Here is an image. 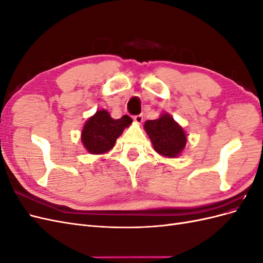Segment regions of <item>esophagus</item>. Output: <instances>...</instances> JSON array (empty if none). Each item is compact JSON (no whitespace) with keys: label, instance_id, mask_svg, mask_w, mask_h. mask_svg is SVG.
Here are the masks:
<instances>
[{"label":"esophagus","instance_id":"34e87169","mask_svg":"<svg viewBox=\"0 0 263 263\" xmlns=\"http://www.w3.org/2000/svg\"><path fill=\"white\" fill-rule=\"evenodd\" d=\"M133 119L136 123H138V124H140L141 122H142V119H144V116H142L141 114H138V115H134L133 116Z\"/></svg>","mask_w":263,"mask_h":263}]
</instances>
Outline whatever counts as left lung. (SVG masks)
Masks as SVG:
<instances>
[{
  "label": "left lung",
  "mask_w": 263,
  "mask_h": 263,
  "mask_svg": "<svg viewBox=\"0 0 263 263\" xmlns=\"http://www.w3.org/2000/svg\"><path fill=\"white\" fill-rule=\"evenodd\" d=\"M145 129L155 150L164 157H177L186 145L184 130L169 114H163L155 121H147Z\"/></svg>",
  "instance_id": "left-lung-1"
}]
</instances>
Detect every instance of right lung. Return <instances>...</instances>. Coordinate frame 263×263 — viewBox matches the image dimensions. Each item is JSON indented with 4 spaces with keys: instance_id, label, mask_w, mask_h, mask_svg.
Listing matches in <instances>:
<instances>
[{
    "instance_id": "1",
    "label": "right lung",
    "mask_w": 263,
    "mask_h": 263,
    "mask_svg": "<svg viewBox=\"0 0 263 263\" xmlns=\"http://www.w3.org/2000/svg\"><path fill=\"white\" fill-rule=\"evenodd\" d=\"M130 124L129 116L124 115L122 118L114 119L107 110H98L85 123L81 140L90 154H104L114 147L118 136Z\"/></svg>"
}]
</instances>
